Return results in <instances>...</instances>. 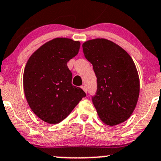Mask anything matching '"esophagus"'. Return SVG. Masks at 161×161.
<instances>
[{
	"label": "esophagus",
	"mask_w": 161,
	"mask_h": 161,
	"mask_svg": "<svg viewBox=\"0 0 161 161\" xmlns=\"http://www.w3.org/2000/svg\"><path fill=\"white\" fill-rule=\"evenodd\" d=\"M81 88H82V90H83L85 92H87V88H86V86H81Z\"/></svg>",
	"instance_id": "34e87169"
}]
</instances>
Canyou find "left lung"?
<instances>
[{
    "instance_id": "left-lung-1",
    "label": "left lung",
    "mask_w": 161,
    "mask_h": 161,
    "mask_svg": "<svg viewBox=\"0 0 161 161\" xmlns=\"http://www.w3.org/2000/svg\"><path fill=\"white\" fill-rule=\"evenodd\" d=\"M82 48L97 77V92L92 100L98 117L109 126L124 122L135 110L140 92L133 59L125 49L106 39L88 40Z\"/></svg>"
}]
</instances>
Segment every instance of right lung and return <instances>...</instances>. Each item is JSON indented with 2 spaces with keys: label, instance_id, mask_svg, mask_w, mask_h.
Segmentation results:
<instances>
[{
  "label": "right lung",
  "instance_id": "add662e5",
  "mask_svg": "<svg viewBox=\"0 0 161 161\" xmlns=\"http://www.w3.org/2000/svg\"><path fill=\"white\" fill-rule=\"evenodd\" d=\"M80 42L56 38L36 49L24 72V94L33 113L45 122L59 123L86 96L72 85L67 63L78 54Z\"/></svg>",
  "mask_w": 161,
  "mask_h": 161
}]
</instances>
